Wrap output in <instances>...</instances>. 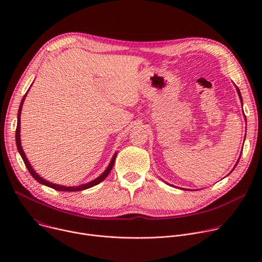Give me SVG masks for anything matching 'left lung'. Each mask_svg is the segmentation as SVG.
I'll list each match as a JSON object with an SVG mask.
<instances>
[{"mask_svg":"<svg viewBox=\"0 0 262 262\" xmlns=\"http://www.w3.org/2000/svg\"><path fill=\"white\" fill-rule=\"evenodd\" d=\"M235 88H236V91H237V94H238V96H239V99H241V101H242V104H243V98H242V94H241V91H239V89H238V88H237V86H235ZM245 118H246V117H245ZM239 159H241V156H239ZM239 159H238V160H237V162H236V164H235V166H234V167H233V169H232V170H231V172H232V171H233V170H234V168H235V167H236V165H237V164H238V161H239ZM231 172H230V173H231ZM230 173H229V174H230ZM168 184H169V183H168ZM170 185H171V184H170ZM181 190H185V191H188V190H186V189H181Z\"/></svg>","mask_w":262,"mask_h":262,"instance_id":"obj_1","label":"left lung"}]
</instances>
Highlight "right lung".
Returning <instances> with one entry per match:
<instances>
[{
  "label": "right lung",
  "mask_w": 262,
  "mask_h": 262,
  "mask_svg": "<svg viewBox=\"0 0 262 262\" xmlns=\"http://www.w3.org/2000/svg\"><path fill=\"white\" fill-rule=\"evenodd\" d=\"M29 90H30V88H29ZM29 90H28L27 93L24 95V97H23V99H21V101H20V104H19L18 113H17V125H16V132H15V141H16L17 150H18V152H19V155H20V157H21V159H23V161H24V163H25L27 169L29 170L30 174L35 178V180H37L39 183H41V184H43V185H47V186H49V188H52V189H54V190L63 191V192H79V191H83V190H87V189H89V188H92V186H94V185L100 183V182L108 175V173L111 172L112 168H113L114 163H115V159H116V157H117V152L114 154L113 158H112V160H111L108 166L106 167V169L104 170V172H102L97 178L91 180L90 182H87V183H84V184H80V185H77V186H66V185L56 184V183H53V182H51V181H49V180L42 178L41 176H39L38 173H36V171H35V170L33 169V167L31 166L30 162L28 161L26 154L24 152V149H23V147H21V142H20V114H21V108H23L24 101H25V99H26V96H27Z\"/></svg>",
  "instance_id": "add662e5"
}]
</instances>
